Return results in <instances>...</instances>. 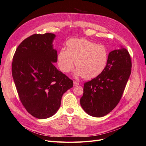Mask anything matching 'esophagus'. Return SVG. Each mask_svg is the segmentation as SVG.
<instances>
[{"label":"esophagus","instance_id":"obj_1","mask_svg":"<svg viewBox=\"0 0 146 146\" xmlns=\"http://www.w3.org/2000/svg\"><path fill=\"white\" fill-rule=\"evenodd\" d=\"M79 85V83L78 82H74V86H77V85Z\"/></svg>","mask_w":146,"mask_h":146}]
</instances>
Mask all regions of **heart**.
<instances>
[{"label":"heart","mask_w":146,"mask_h":146,"mask_svg":"<svg viewBox=\"0 0 146 146\" xmlns=\"http://www.w3.org/2000/svg\"><path fill=\"white\" fill-rule=\"evenodd\" d=\"M108 58L107 48L85 39H72L66 42L65 50L58 55V66L63 73L72 70L75 61V75L91 79L98 76L106 67Z\"/></svg>","instance_id":"1"}]
</instances>
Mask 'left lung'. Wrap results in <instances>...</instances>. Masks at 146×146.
<instances>
[{"label":"left lung","instance_id":"8db88e82","mask_svg":"<svg viewBox=\"0 0 146 146\" xmlns=\"http://www.w3.org/2000/svg\"><path fill=\"white\" fill-rule=\"evenodd\" d=\"M131 61L126 48L109 53L103 72L84 84L80 105L87 114L100 117L107 115L120 101L130 76Z\"/></svg>","mask_w":146,"mask_h":146}]
</instances>
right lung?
<instances>
[{
    "label": "right lung",
    "instance_id": "1",
    "mask_svg": "<svg viewBox=\"0 0 146 146\" xmlns=\"http://www.w3.org/2000/svg\"><path fill=\"white\" fill-rule=\"evenodd\" d=\"M55 35L34 34L16 48L12 61V76L26 110L38 119L57 112L61 98L73 86V81L57 69V52L53 48Z\"/></svg>",
    "mask_w": 146,
    "mask_h": 146
}]
</instances>
